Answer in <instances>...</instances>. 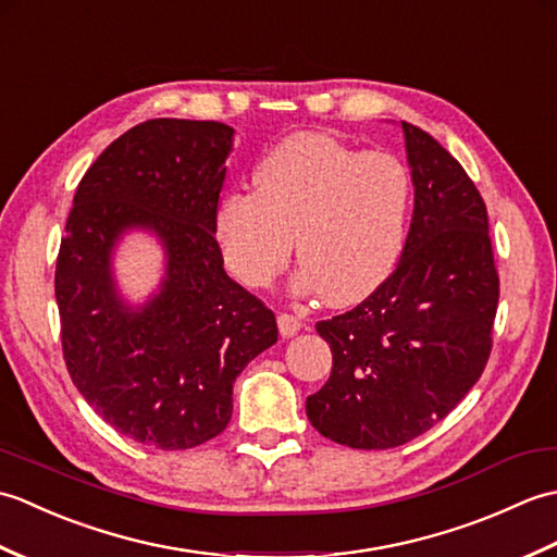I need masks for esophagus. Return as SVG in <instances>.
<instances>
[{
    "instance_id": "obj_1",
    "label": "esophagus",
    "mask_w": 557,
    "mask_h": 557,
    "mask_svg": "<svg viewBox=\"0 0 557 557\" xmlns=\"http://www.w3.org/2000/svg\"><path fill=\"white\" fill-rule=\"evenodd\" d=\"M277 325H280V335L282 337H294L301 330V318L294 313H280L277 315Z\"/></svg>"
}]
</instances>
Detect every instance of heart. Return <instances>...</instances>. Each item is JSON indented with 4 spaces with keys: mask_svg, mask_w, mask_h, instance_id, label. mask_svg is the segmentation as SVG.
<instances>
[{
    "mask_svg": "<svg viewBox=\"0 0 557 557\" xmlns=\"http://www.w3.org/2000/svg\"><path fill=\"white\" fill-rule=\"evenodd\" d=\"M256 194L222 200L218 236L234 275L270 285L297 239V287L321 289L330 306L369 297L395 270L407 236L411 180L381 150L304 132L272 148L253 174Z\"/></svg>",
    "mask_w": 557,
    "mask_h": 557,
    "instance_id": "heart-1",
    "label": "heart"
}]
</instances>
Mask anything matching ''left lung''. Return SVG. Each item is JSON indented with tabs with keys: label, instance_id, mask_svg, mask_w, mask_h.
Masks as SVG:
<instances>
[{
	"label": "left lung",
	"instance_id": "obj_1",
	"mask_svg": "<svg viewBox=\"0 0 557 557\" xmlns=\"http://www.w3.org/2000/svg\"><path fill=\"white\" fill-rule=\"evenodd\" d=\"M401 128L413 215L399 263L359 306L315 323L333 373L306 413L357 449L405 445L465 399L488 363L500 297L479 188L431 134Z\"/></svg>",
	"mask_w": 557,
	"mask_h": 557
}]
</instances>
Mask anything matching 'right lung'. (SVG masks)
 <instances>
[{
	"label": "right lung",
	"instance_id": "add662e5",
	"mask_svg": "<svg viewBox=\"0 0 557 557\" xmlns=\"http://www.w3.org/2000/svg\"><path fill=\"white\" fill-rule=\"evenodd\" d=\"M234 128L148 120L104 148L76 188L54 270L71 381L114 431L188 449L232 419V385L277 342L268 306L222 268L215 239ZM128 226L169 251L163 289L134 312L115 297L109 256Z\"/></svg>",
	"mask_w": 557,
	"mask_h": 557
}]
</instances>
